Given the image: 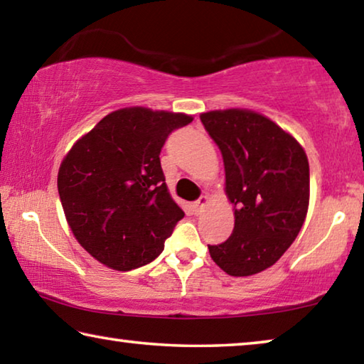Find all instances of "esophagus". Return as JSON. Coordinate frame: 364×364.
<instances>
[{"label": "esophagus", "mask_w": 364, "mask_h": 364, "mask_svg": "<svg viewBox=\"0 0 364 364\" xmlns=\"http://www.w3.org/2000/svg\"><path fill=\"white\" fill-rule=\"evenodd\" d=\"M207 205H208V197L207 196H202L199 200L194 202V212H196V215L202 213V210H204Z\"/></svg>", "instance_id": "1"}]
</instances>
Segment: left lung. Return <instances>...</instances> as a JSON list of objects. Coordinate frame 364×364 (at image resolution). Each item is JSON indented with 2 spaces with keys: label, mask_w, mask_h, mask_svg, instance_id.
Wrapping results in <instances>:
<instances>
[{
  "label": "left lung",
  "mask_w": 364,
  "mask_h": 364,
  "mask_svg": "<svg viewBox=\"0 0 364 364\" xmlns=\"http://www.w3.org/2000/svg\"><path fill=\"white\" fill-rule=\"evenodd\" d=\"M200 120L225 164V194L234 230L212 260L230 276H252L284 255L304 226L310 204V167L291 133L250 109L208 110Z\"/></svg>",
  "instance_id": "left-lung-1"
}]
</instances>
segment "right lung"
<instances>
[{"label": "right lung", "instance_id": "right-lung-1", "mask_svg": "<svg viewBox=\"0 0 364 364\" xmlns=\"http://www.w3.org/2000/svg\"><path fill=\"white\" fill-rule=\"evenodd\" d=\"M189 122L183 112L117 109L65 154L58 191L67 225L100 263L130 271L164 250L184 212L168 193L159 154Z\"/></svg>", "mask_w": 364, "mask_h": 364}]
</instances>
